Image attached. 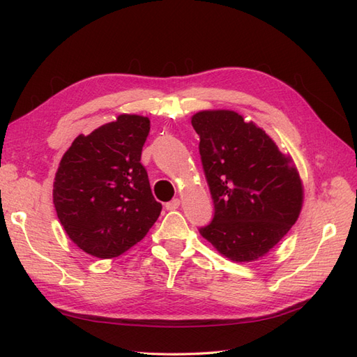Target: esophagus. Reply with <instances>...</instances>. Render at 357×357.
<instances>
[{"mask_svg":"<svg viewBox=\"0 0 357 357\" xmlns=\"http://www.w3.org/2000/svg\"><path fill=\"white\" fill-rule=\"evenodd\" d=\"M178 207H180V199H178V198L172 199V201H169V202L165 204V208H167V210H177Z\"/></svg>","mask_w":357,"mask_h":357,"instance_id":"esophagus-1","label":"esophagus"}]
</instances>
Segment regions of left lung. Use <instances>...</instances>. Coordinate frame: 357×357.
Instances as JSON below:
<instances>
[{
    "instance_id": "1",
    "label": "left lung",
    "mask_w": 357,
    "mask_h": 357,
    "mask_svg": "<svg viewBox=\"0 0 357 357\" xmlns=\"http://www.w3.org/2000/svg\"><path fill=\"white\" fill-rule=\"evenodd\" d=\"M192 126L214 204L199 234L231 261H257L299 218L304 188L294 160L236 112H198Z\"/></svg>"
}]
</instances>
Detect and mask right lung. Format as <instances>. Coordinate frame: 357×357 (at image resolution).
Masks as SVG:
<instances>
[{
  "mask_svg": "<svg viewBox=\"0 0 357 357\" xmlns=\"http://www.w3.org/2000/svg\"><path fill=\"white\" fill-rule=\"evenodd\" d=\"M149 131V117L121 114L79 135L59 162L53 204L70 240L88 255L121 256L159 218L162 205L139 162Z\"/></svg>",
  "mask_w": 357,
  "mask_h": 357,
  "instance_id": "right-lung-1",
  "label": "right lung"
}]
</instances>
